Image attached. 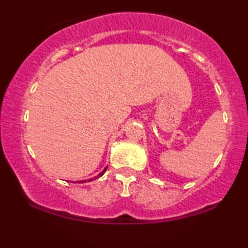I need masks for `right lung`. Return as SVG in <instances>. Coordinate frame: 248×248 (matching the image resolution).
<instances>
[{
    "label": "right lung",
    "instance_id": "right-lung-1",
    "mask_svg": "<svg viewBox=\"0 0 248 248\" xmlns=\"http://www.w3.org/2000/svg\"><path fill=\"white\" fill-rule=\"evenodd\" d=\"M107 166H106V167H105L104 169H103V171H101L100 172V174H98L97 176H94V177L93 178H89V179H88V181H80L79 183H87V182H91V181H93V179H96V178H99V177H101V176H103L104 174H105V171H106L107 170Z\"/></svg>",
    "mask_w": 248,
    "mask_h": 248
}]
</instances>
